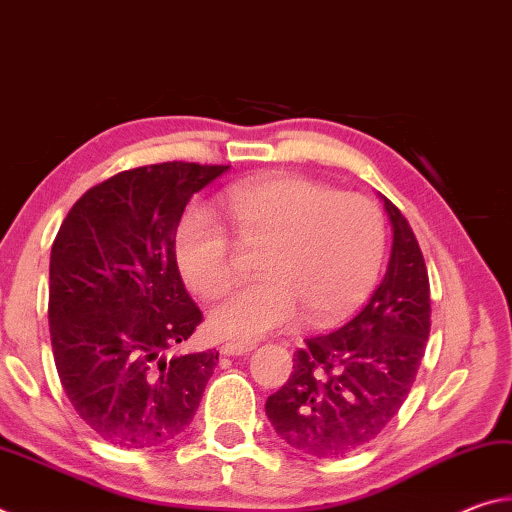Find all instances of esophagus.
Wrapping results in <instances>:
<instances>
[{"label": "esophagus", "mask_w": 512, "mask_h": 512, "mask_svg": "<svg viewBox=\"0 0 512 512\" xmlns=\"http://www.w3.org/2000/svg\"><path fill=\"white\" fill-rule=\"evenodd\" d=\"M255 350V343H223L221 345V354L225 357H235V354H248Z\"/></svg>", "instance_id": "esophagus-1"}]
</instances>
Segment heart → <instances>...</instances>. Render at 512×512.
Here are the masks:
<instances>
[{
    "label": "heart",
    "mask_w": 512,
    "mask_h": 512,
    "mask_svg": "<svg viewBox=\"0 0 512 512\" xmlns=\"http://www.w3.org/2000/svg\"><path fill=\"white\" fill-rule=\"evenodd\" d=\"M223 212L241 239H264V275L214 298L207 327L221 339L255 341L291 325L302 307L314 325H332L357 309L377 284L386 225L366 196L336 194L307 176H280L230 187ZM176 262L196 293L207 296L228 282L230 232L205 205L187 207L180 219Z\"/></svg>",
    "instance_id": "obj_1"
}]
</instances>
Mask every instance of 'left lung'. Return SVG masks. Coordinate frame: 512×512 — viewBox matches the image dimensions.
I'll list each match as a JSON object with an SVG mask.
<instances>
[{"label": "left lung", "mask_w": 512, "mask_h": 512, "mask_svg": "<svg viewBox=\"0 0 512 512\" xmlns=\"http://www.w3.org/2000/svg\"><path fill=\"white\" fill-rule=\"evenodd\" d=\"M393 225L384 280L350 323L307 339L266 415L302 454L357 452L395 418L418 375L431 327L429 275L409 221L381 196Z\"/></svg>", "instance_id": "8db88e82"}]
</instances>
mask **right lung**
Segmentation results:
<instances>
[{"instance_id": "1", "label": "right lung", "mask_w": 512, "mask_h": 512, "mask_svg": "<svg viewBox=\"0 0 512 512\" xmlns=\"http://www.w3.org/2000/svg\"><path fill=\"white\" fill-rule=\"evenodd\" d=\"M162 162L85 192L51 246L49 332L74 411L106 443L160 447L187 429L219 352L167 357L203 320L176 262L185 207L228 171Z\"/></svg>"}]
</instances>
